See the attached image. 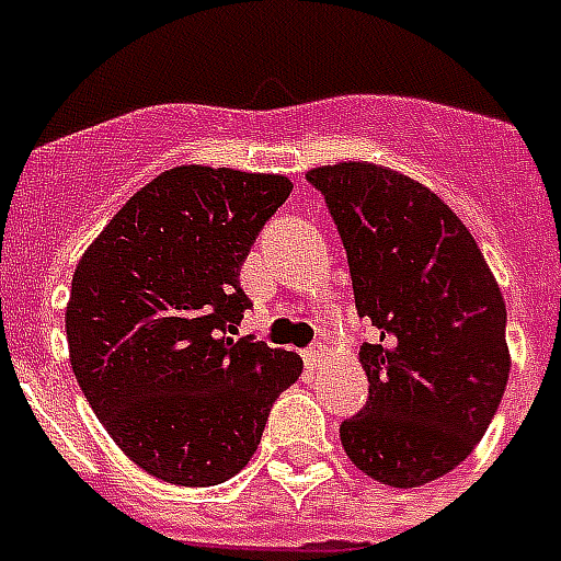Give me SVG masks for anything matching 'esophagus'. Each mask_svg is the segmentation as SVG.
<instances>
[{
	"mask_svg": "<svg viewBox=\"0 0 561 561\" xmlns=\"http://www.w3.org/2000/svg\"><path fill=\"white\" fill-rule=\"evenodd\" d=\"M320 358H323V350H320V346H308V350H302V360H306L308 369H314L317 364H320Z\"/></svg>",
	"mask_w": 561,
	"mask_h": 561,
	"instance_id": "1",
	"label": "esophagus"
}]
</instances>
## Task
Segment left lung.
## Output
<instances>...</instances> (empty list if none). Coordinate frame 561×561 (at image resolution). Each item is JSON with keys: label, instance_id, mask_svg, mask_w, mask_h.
I'll use <instances>...</instances> for the list:
<instances>
[{"label": "left lung", "instance_id": "left-lung-1", "mask_svg": "<svg viewBox=\"0 0 561 561\" xmlns=\"http://www.w3.org/2000/svg\"><path fill=\"white\" fill-rule=\"evenodd\" d=\"M350 262L369 399L343 419L350 460L413 489L457 469L486 434L510 378L506 306L457 215L422 183L369 162L308 171Z\"/></svg>", "mask_w": 561, "mask_h": 561}]
</instances>
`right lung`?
<instances>
[{
    "mask_svg": "<svg viewBox=\"0 0 561 561\" xmlns=\"http://www.w3.org/2000/svg\"><path fill=\"white\" fill-rule=\"evenodd\" d=\"M290 188L276 174L171 169L78 262L66 306L72 373L118 448L165 483L238 474L302 373L297 352L232 337L253 306L241 264Z\"/></svg>",
    "mask_w": 561,
    "mask_h": 561,
    "instance_id": "right-lung-1",
    "label": "right lung"
}]
</instances>
